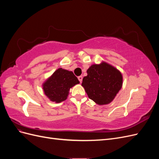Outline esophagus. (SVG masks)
I'll list each match as a JSON object with an SVG mask.
<instances>
[{
    "mask_svg": "<svg viewBox=\"0 0 159 159\" xmlns=\"http://www.w3.org/2000/svg\"><path fill=\"white\" fill-rule=\"evenodd\" d=\"M78 78L79 81H80V82H81V81H82V80H83V77H82V76H79Z\"/></svg>",
    "mask_w": 159,
    "mask_h": 159,
    "instance_id": "obj_1",
    "label": "esophagus"
}]
</instances>
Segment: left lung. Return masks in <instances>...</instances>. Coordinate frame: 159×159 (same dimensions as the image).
<instances>
[{"instance_id":"left-lung-1","label":"left lung","mask_w":159,"mask_h":159,"mask_svg":"<svg viewBox=\"0 0 159 159\" xmlns=\"http://www.w3.org/2000/svg\"><path fill=\"white\" fill-rule=\"evenodd\" d=\"M81 85L88 97L98 105L110 103L123 85V75L119 70L102 61L92 64L87 70Z\"/></svg>"}]
</instances>
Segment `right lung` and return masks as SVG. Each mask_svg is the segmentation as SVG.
<instances>
[{"label":"right lung","instance_id":"1","mask_svg":"<svg viewBox=\"0 0 159 159\" xmlns=\"http://www.w3.org/2000/svg\"><path fill=\"white\" fill-rule=\"evenodd\" d=\"M78 84L73 72L60 68L42 84V89L51 102L58 103L68 98L70 89Z\"/></svg>","mask_w":159,"mask_h":159}]
</instances>
